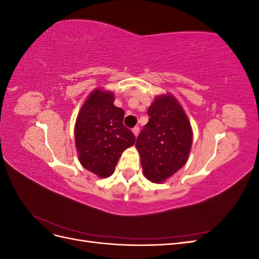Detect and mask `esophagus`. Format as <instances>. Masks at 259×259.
Here are the masks:
<instances>
[{
	"label": "esophagus",
	"mask_w": 259,
	"mask_h": 259,
	"mask_svg": "<svg viewBox=\"0 0 259 259\" xmlns=\"http://www.w3.org/2000/svg\"><path fill=\"white\" fill-rule=\"evenodd\" d=\"M133 133H134V135L137 137V136H138V134H139V127H138V126H136V127L133 128Z\"/></svg>",
	"instance_id": "esophagus-1"
}]
</instances>
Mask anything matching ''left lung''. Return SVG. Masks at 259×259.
I'll use <instances>...</instances> for the list:
<instances>
[{
    "instance_id": "1",
    "label": "left lung",
    "mask_w": 259,
    "mask_h": 259,
    "mask_svg": "<svg viewBox=\"0 0 259 259\" xmlns=\"http://www.w3.org/2000/svg\"><path fill=\"white\" fill-rule=\"evenodd\" d=\"M148 115L149 122L137 137L136 148L146 178L161 184L186 164L192 128L183 107L170 94L156 96Z\"/></svg>"
}]
</instances>
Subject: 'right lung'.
<instances>
[{
	"instance_id": "add662e5",
	"label": "right lung",
	"mask_w": 259,
	"mask_h": 259,
	"mask_svg": "<svg viewBox=\"0 0 259 259\" xmlns=\"http://www.w3.org/2000/svg\"><path fill=\"white\" fill-rule=\"evenodd\" d=\"M113 103L112 92L94 90L77 114L74 127L80 163L101 178L114 173L122 152L136 140L124 126V110Z\"/></svg>"
}]
</instances>
